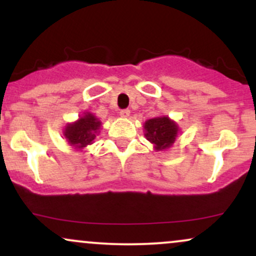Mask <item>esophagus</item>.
I'll return each instance as SVG.
<instances>
[{
	"label": "esophagus",
	"instance_id": "1",
	"mask_svg": "<svg viewBox=\"0 0 256 256\" xmlns=\"http://www.w3.org/2000/svg\"><path fill=\"white\" fill-rule=\"evenodd\" d=\"M128 116H130V110H120V116H122V118H128Z\"/></svg>",
	"mask_w": 256,
	"mask_h": 256
}]
</instances>
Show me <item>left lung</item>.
Masks as SVG:
<instances>
[{"label": "left lung", "mask_w": 256, "mask_h": 256, "mask_svg": "<svg viewBox=\"0 0 256 256\" xmlns=\"http://www.w3.org/2000/svg\"><path fill=\"white\" fill-rule=\"evenodd\" d=\"M146 137L155 144L156 150H165L174 143L178 126L167 116L149 119L144 124Z\"/></svg>", "instance_id": "8db88e82"}]
</instances>
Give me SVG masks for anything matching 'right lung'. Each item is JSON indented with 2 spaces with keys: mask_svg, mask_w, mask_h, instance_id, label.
<instances>
[{
  "mask_svg": "<svg viewBox=\"0 0 256 256\" xmlns=\"http://www.w3.org/2000/svg\"><path fill=\"white\" fill-rule=\"evenodd\" d=\"M100 126H101V122L92 114L88 113L78 122L66 126L64 137L72 146H76L77 148H84L88 144H91L95 140Z\"/></svg>",
  "mask_w": 256,
  "mask_h": 256,
  "instance_id": "1",
  "label": "right lung"
}]
</instances>
